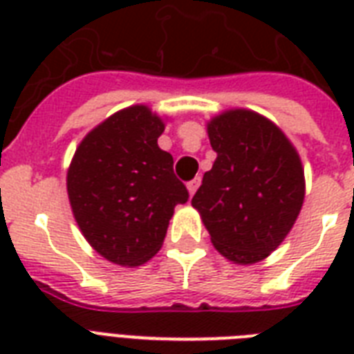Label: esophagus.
Segmentation results:
<instances>
[{"label": "esophagus", "mask_w": 354, "mask_h": 354, "mask_svg": "<svg viewBox=\"0 0 354 354\" xmlns=\"http://www.w3.org/2000/svg\"><path fill=\"white\" fill-rule=\"evenodd\" d=\"M200 187V178H194V180H191V182L187 183V191H189V194H191V196H193L194 193H196V189Z\"/></svg>", "instance_id": "1"}]
</instances>
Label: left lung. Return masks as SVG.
<instances>
[{"instance_id": "obj_1", "label": "left lung", "mask_w": 354, "mask_h": 354, "mask_svg": "<svg viewBox=\"0 0 354 354\" xmlns=\"http://www.w3.org/2000/svg\"><path fill=\"white\" fill-rule=\"evenodd\" d=\"M207 136L216 160L191 204L227 261L255 264L285 241L301 211V160L275 122L246 108L215 115Z\"/></svg>"}]
</instances>
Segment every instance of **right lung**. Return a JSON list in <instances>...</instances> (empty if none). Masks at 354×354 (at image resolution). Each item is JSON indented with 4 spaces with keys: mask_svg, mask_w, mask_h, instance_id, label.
<instances>
[{
    "mask_svg": "<svg viewBox=\"0 0 354 354\" xmlns=\"http://www.w3.org/2000/svg\"><path fill=\"white\" fill-rule=\"evenodd\" d=\"M165 121L145 104L119 110L75 150L68 196L80 232L99 255L133 268L160 252L169 221L189 193L158 147Z\"/></svg>",
    "mask_w": 354,
    "mask_h": 354,
    "instance_id": "right-lung-1",
    "label": "right lung"
}]
</instances>
